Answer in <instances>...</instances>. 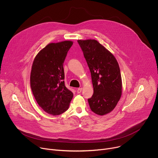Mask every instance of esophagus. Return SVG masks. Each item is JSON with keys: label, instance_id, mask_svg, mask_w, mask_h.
Returning <instances> with one entry per match:
<instances>
[{"label": "esophagus", "instance_id": "esophagus-1", "mask_svg": "<svg viewBox=\"0 0 158 158\" xmlns=\"http://www.w3.org/2000/svg\"><path fill=\"white\" fill-rule=\"evenodd\" d=\"M82 88H78L77 89V93H78V94H79V93H81V91H82Z\"/></svg>", "mask_w": 158, "mask_h": 158}]
</instances>
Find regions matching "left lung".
<instances>
[{
    "mask_svg": "<svg viewBox=\"0 0 158 158\" xmlns=\"http://www.w3.org/2000/svg\"><path fill=\"white\" fill-rule=\"evenodd\" d=\"M91 74L94 88L88 99L91 110L103 116L116 106L122 95V79L118 62L110 51L94 39L78 40Z\"/></svg>",
    "mask_w": 158,
    "mask_h": 158,
    "instance_id": "1",
    "label": "left lung"
}]
</instances>
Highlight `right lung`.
I'll list each match as a JSON object with an SVG mask.
<instances>
[{"mask_svg": "<svg viewBox=\"0 0 158 158\" xmlns=\"http://www.w3.org/2000/svg\"><path fill=\"white\" fill-rule=\"evenodd\" d=\"M73 42L50 43L34 58L31 87L39 106L47 113L57 116L69 108L73 93L64 84L63 64Z\"/></svg>", "mask_w": 158, "mask_h": 158, "instance_id": "right-lung-1", "label": "right lung"}]
</instances>
